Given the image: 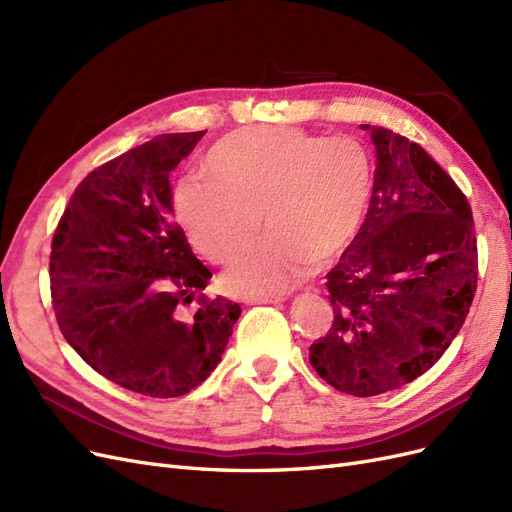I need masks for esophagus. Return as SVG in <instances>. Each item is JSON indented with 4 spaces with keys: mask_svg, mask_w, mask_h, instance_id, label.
I'll return each mask as SVG.
<instances>
[{
    "mask_svg": "<svg viewBox=\"0 0 512 512\" xmlns=\"http://www.w3.org/2000/svg\"><path fill=\"white\" fill-rule=\"evenodd\" d=\"M282 301H286L284 294H267V297L250 299V303H282Z\"/></svg>",
    "mask_w": 512,
    "mask_h": 512,
    "instance_id": "1",
    "label": "esophagus"
}]
</instances>
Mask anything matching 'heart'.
Returning a JSON list of instances; mask_svg holds the SVG:
<instances>
[{"label":"heart","instance_id":"obj_1","mask_svg":"<svg viewBox=\"0 0 512 512\" xmlns=\"http://www.w3.org/2000/svg\"><path fill=\"white\" fill-rule=\"evenodd\" d=\"M207 164L211 177H183L173 196L196 250L226 265L254 239L258 210L269 226L226 273V288L239 297H267L301 282L361 226L369 170L365 153L346 138L243 128L213 145Z\"/></svg>","mask_w":512,"mask_h":512}]
</instances>
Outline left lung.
Wrapping results in <instances>:
<instances>
[{
  "mask_svg": "<svg viewBox=\"0 0 512 512\" xmlns=\"http://www.w3.org/2000/svg\"><path fill=\"white\" fill-rule=\"evenodd\" d=\"M376 145L365 222L327 273L333 324L309 363L337 391L371 397L423 376L451 346L476 292L466 194L406 136L363 126Z\"/></svg>",
  "mask_w": 512,
  "mask_h": 512,
  "instance_id": "8db88e82",
  "label": "left lung"
}]
</instances>
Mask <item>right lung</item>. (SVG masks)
I'll return each instance as SVG.
<instances>
[{
    "mask_svg": "<svg viewBox=\"0 0 512 512\" xmlns=\"http://www.w3.org/2000/svg\"><path fill=\"white\" fill-rule=\"evenodd\" d=\"M203 136L162 134L91 170L51 243L59 331L100 376L149 397L205 382L241 316L203 294L211 271L173 220L168 177ZM192 300L199 309L185 317Z\"/></svg>",
    "mask_w": 512,
    "mask_h": 512,
    "instance_id": "1",
    "label": "right lung"
}]
</instances>
